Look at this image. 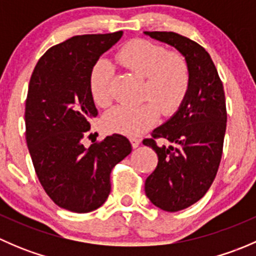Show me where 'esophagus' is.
<instances>
[{"mask_svg": "<svg viewBox=\"0 0 256 256\" xmlns=\"http://www.w3.org/2000/svg\"><path fill=\"white\" fill-rule=\"evenodd\" d=\"M130 142H131V146H132L134 148H136V147L140 146L141 140L140 138H130Z\"/></svg>", "mask_w": 256, "mask_h": 256, "instance_id": "esophagus-1", "label": "esophagus"}]
</instances>
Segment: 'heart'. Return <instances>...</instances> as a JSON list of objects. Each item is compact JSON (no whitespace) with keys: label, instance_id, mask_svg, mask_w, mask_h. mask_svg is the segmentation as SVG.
Returning <instances> with one entry per match:
<instances>
[{"label":"heart","instance_id":"obj_1","mask_svg":"<svg viewBox=\"0 0 256 256\" xmlns=\"http://www.w3.org/2000/svg\"><path fill=\"white\" fill-rule=\"evenodd\" d=\"M118 60L125 68L146 78L144 99L140 105H118L108 112L104 124L108 130L138 136L151 128L160 118V109L171 115L190 89V66L184 56L148 40H134L121 49ZM115 72L109 60L99 59L90 73L89 88L95 104L106 108L112 102Z\"/></svg>","mask_w":256,"mask_h":256}]
</instances>
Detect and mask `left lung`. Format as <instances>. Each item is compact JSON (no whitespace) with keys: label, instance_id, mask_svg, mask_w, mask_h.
Instances as JSON below:
<instances>
[{"label":"left lung","instance_id":"8db88e82","mask_svg":"<svg viewBox=\"0 0 256 256\" xmlns=\"http://www.w3.org/2000/svg\"><path fill=\"white\" fill-rule=\"evenodd\" d=\"M144 34L176 48L190 66V89L180 106L152 131L154 138L144 140L158 156L144 193L162 210L178 212L198 202L216 178L226 128V96L210 56L198 43L174 32ZM154 138L170 144L158 146Z\"/></svg>","mask_w":256,"mask_h":256}]
</instances>
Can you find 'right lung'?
<instances>
[{
	"label": "right lung",
	"instance_id": "right-lung-1",
	"mask_svg": "<svg viewBox=\"0 0 256 256\" xmlns=\"http://www.w3.org/2000/svg\"><path fill=\"white\" fill-rule=\"evenodd\" d=\"M122 37L76 36L48 49L38 60L26 100V141L40 184L66 210L102 207L112 190V170L131 154L130 141L114 134L85 147L89 120L98 110L89 88L94 64Z\"/></svg>",
	"mask_w": 256,
	"mask_h": 256
}]
</instances>
